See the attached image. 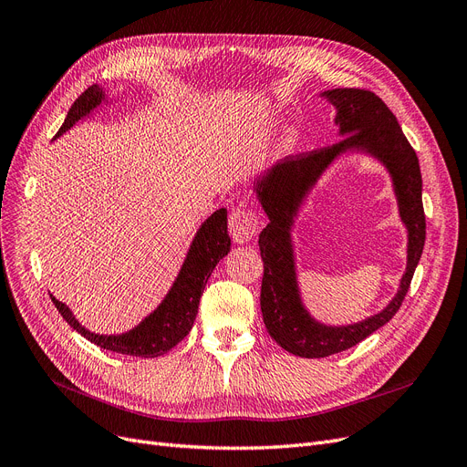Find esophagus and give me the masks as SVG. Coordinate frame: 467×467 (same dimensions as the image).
I'll return each instance as SVG.
<instances>
[{
  "label": "esophagus",
  "mask_w": 467,
  "mask_h": 467,
  "mask_svg": "<svg viewBox=\"0 0 467 467\" xmlns=\"http://www.w3.org/2000/svg\"><path fill=\"white\" fill-rule=\"evenodd\" d=\"M229 229L234 243H250V240L257 234L260 229V221H257V213L250 205H240L229 215Z\"/></svg>",
  "instance_id": "esophagus-1"
}]
</instances>
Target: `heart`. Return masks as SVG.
<instances>
[{
	"instance_id": "heart-1",
	"label": "heart",
	"mask_w": 467,
	"mask_h": 467,
	"mask_svg": "<svg viewBox=\"0 0 467 467\" xmlns=\"http://www.w3.org/2000/svg\"><path fill=\"white\" fill-rule=\"evenodd\" d=\"M295 142H296V136H295V134H290V136L286 138V146H292Z\"/></svg>"
}]
</instances>
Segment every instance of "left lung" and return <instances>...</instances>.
Masks as SVG:
<instances>
[{
    "mask_svg": "<svg viewBox=\"0 0 467 467\" xmlns=\"http://www.w3.org/2000/svg\"><path fill=\"white\" fill-rule=\"evenodd\" d=\"M323 96L337 108V125L344 136L337 144L288 155L257 182V196L269 223L260 234L264 260L262 314L267 333L286 352L300 358H325L356 347L399 312L425 244L421 171L416 150L399 120L377 94L361 88H335ZM364 149L389 169L409 227V267L401 290L381 315L347 327H327L306 312L299 300L289 244V227L306 190L340 152Z\"/></svg>",
    "mask_w": 467,
    "mask_h": 467,
    "instance_id": "left-lung-1",
    "label": "left lung"
}]
</instances>
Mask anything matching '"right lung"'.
<instances>
[{
    "label": "right lung",
    "instance_id": "right-lung-1",
    "mask_svg": "<svg viewBox=\"0 0 467 467\" xmlns=\"http://www.w3.org/2000/svg\"><path fill=\"white\" fill-rule=\"evenodd\" d=\"M103 99V90L98 84H92L90 88H86L73 108L68 109L63 127L59 129L57 136L65 130L71 129L80 117L90 113L99 101ZM231 252V238L227 233V210H217L210 219H207L198 234L192 240V246L188 250L186 260L182 264V269L175 285L171 286L169 295L150 314L140 325L134 327L132 331L123 335H96L75 319L63 302L51 296V302L56 304L57 312L61 317L78 331L84 338L98 344L103 350H111L117 354L127 356H138V358H158L167 354L171 348H175L177 344L190 333L198 314V304L202 298V292L205 288L207 279H210L212 271L223 260L224 255Z\"/></svg>",
    "mask_w": 467,
    "mask_h": 467
}]
</instances>
